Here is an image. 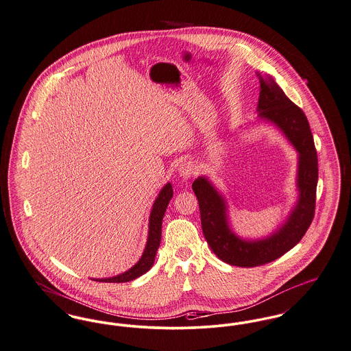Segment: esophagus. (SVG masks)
I'll use <instances>...</instances> for the list:
<instances>
[{"instance_id":"34e87169","label":"esophagus","mask_w":351,"mask_h":351,"mask_svg":"<svg viewBox=\"0 0 351 351\" xmlns=\"http://www.w3.org/2000/svg\"><path fill=\"white\" fill-rule=\"evenodd\" d=\"M178 173H180V176L182 177V178H190L193 174H195L197 173V166H194L193 162H190V161H184L182 164L178 166Z\"/></svg>"}]
</instances>
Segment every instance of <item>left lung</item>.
Masks as SVG:
<instances>
[{
  "instance_id": "1",
  "label": "left lung",
  "mask_w": 351,
  "mask_h": 351,
  "mask_svg": "<svg viewBox=\"0 0 351 351\" xmlns=\"http://www.w3.org/2000/svg\"><path fill=\"white\" fill-rule=\"evenodd\" d=\"M257 75L258 121L274 125L298 152V199L294 208L276 232L263 238L246 239L232 230L226 199L208 177H198L191 186L199 204L202 232L213 253L239 267L273 262L302 239L314 218L318 182L317 152L304 112L287 98L271 77H262L261 73Z\"/></svg>"
}]
</instances>
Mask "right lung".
Here are the masks:
<instances>
[{"mask_svg":"<svg viewBox=\"0 0 351 351\" xmlns=\"http://www.w3.org/2000/svg\"><path fill=\"white\" fill-rule=\"evenodd\" d=\"M173 197V186L170 182H167L162 190L160 191L158 197L156 198L153 208L150 211L149 217V233H147V241L145 250L141 256L140 261L130 267L128 271L118 274L110 278H101L99 282H113V283H121V282H129V280H136L145 274L146 271L150 270V267L154 263L157 250L161 243V232H162V218H164L165 211L169 205V201Z\"/></svg>","mask_w":351,"mask_h":351,"instance_id":"add662e5","label":"right lung"}]
</instances>
